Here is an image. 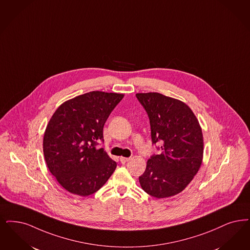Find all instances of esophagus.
<instances>
[{"instance_id":"34e87169","label":"esophagus","mask_w":250,"mask_h":250,"mask_svg":"<svg viewBox=\"0 0 250 250\" xmlns=\"http://www.w3.org/2000/svg\"><path fill=\"white\" fill-rule=\"evenodd\" d=\"M130 160V158H127V157H120V161L122 164H125L126 162H128Z\"/></svg>"}]
</instances>
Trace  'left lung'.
Instances as JSON below:
<instances>
[{"label":"left lung","instance_id":"left-lung-1","mask_svg":"<svg viewBox=\"0 0 250 250\" xmlns=\"http://www.w3.org/2000/svg\"><path fill=\"white\" fill-rule=\"evenodd\" d=\"M150 125L152 144H160L140 177L141 188L156 198L180 193L198 172L204 152L199 122L188 105L160 93H138Z\"/></svg>","mask_w":250,"mask_h":250}]
</instances>
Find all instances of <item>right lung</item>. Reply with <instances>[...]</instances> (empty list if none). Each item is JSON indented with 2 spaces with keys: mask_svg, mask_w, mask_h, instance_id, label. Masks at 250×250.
Segmentation results:
<instances>
[{
  "mask_svg": "<svg viewBox=\"0 0 250 250\" xmlns=\"http://www.w3.org/2000/svg\"><path fill=\"white\" fill-rule=\"evenodd\" d=\"M123 94L92 91L61 104L43 136L51 174L65 190L80 196L96 192L116 168L103 148V127Z\"/></svg>",
  "mask_w": 250,
  "mask_h": 250,
  "instance_id": "obj_1",
  "label": "right lung"
}]
</instances>
